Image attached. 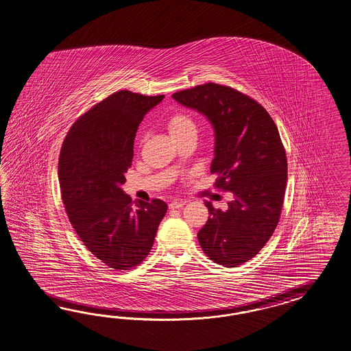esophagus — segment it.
<instances>
[{
	"label": "esophagus",
	"instance_id": "esophagus-1",
	"mask_svg": "<svg viewBox=\"0 0 351 351\" xmlns=\"http://www.w3.org/2000/svg\"><path fill=\"white\" fill-rule=\"evenodd\" d=\"M184 206V202L181 199H173L171 203H170V208L171 209H176V208H181Z\"/></svg>",
	"mask_w": 351,
	"mask_h": 351
}]
</instances>
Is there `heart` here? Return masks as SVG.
<instances>
[{
	"label": "heart",
	"instance_id": "heart-1",
	"mask_svg": "<svg viewBox=\"0 0 351 351\" xmlns=\"http://www.w3.org/2000/svg\"><path fill=\"white\" fill-rule=\"evenodd\" d=\"M167 129L172 137H176L185 132H195V121L186 112H176L167 121Z\"/></svg>",
	"mask_w": 351,
	"mask_h": 351
}]
</instances>
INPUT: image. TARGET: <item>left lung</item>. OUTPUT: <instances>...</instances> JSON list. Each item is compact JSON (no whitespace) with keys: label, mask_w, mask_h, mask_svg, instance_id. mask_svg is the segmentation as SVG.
I'll return each instance as SVG.
<instances>
[{"label":"left lung","mask_w":351,"mask_h":351,"mask_svg":"<svg viewBox=\"0 0 351 351\" xmlns=\"http://www.w3.org/2000/svg\"><path fill=\"white\" fill-rule=\"evenodd\" d=\"M172 97L213 125L214 185L233 199L224 212L206 202L209 218L197 239L214 263L236 267L256 256L279 223L288 178L279 132L260 104L230 86L209 82Z\"/></svg>","instance_id":"obj_1"}]
</instances>
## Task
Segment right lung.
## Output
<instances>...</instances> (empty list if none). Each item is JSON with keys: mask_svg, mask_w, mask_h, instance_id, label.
Segmentation results:
<instances>
[{"mask_svg": "<svg viewBox=\"0 0 351 351\" xmlns=\"http://www.w3.org/2000/svg\"><path fill=\"white\" fill-rule=\"evenodd\" d=\"M163 97L128 90L110 95L75 121L60 148L58 178L69 222L90 252L117 270L145 260L167 210L160 199L132 203L120 188L138 127Z\"/></svg>", "mask_w": 351, "mask_h": 351, "instance_id": "right-lung-1", "label": "right lung"}]
</instances>
